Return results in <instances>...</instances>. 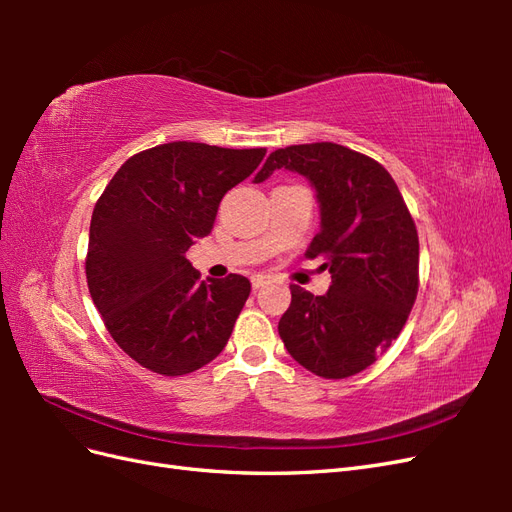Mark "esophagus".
Here are the masks:
<instances>
[{
	"mask_svg": "<svg viewBox=\"0 0 512 512\" xmlns=\"http://www.w3.org/2000/svg\"><path fill=\"white\" fill-rule=\"evenodd\" d=\"M267 282H269V277H267V275H254V277H252V288H254V290H258V288L265 286Z\"/></svg>",
	"mask_w": 512,
	"mask_h": 512,
	"instance_id": "esophagus-1",
	"label": "esophagus"
}]
</instances>
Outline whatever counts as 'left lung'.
Segmentation results:
<instances>
[{"mask_svg":"<svg viewBox=\"0 0 512 512\" xmlns=\"http://www.w3.org/2000/svg\"><path fill=\"white\" fill-rule=\"evenodd\" d=\"M297 170L318 192L322 224L305 256L331 273L322 297L290 284L277 331L290 356L329 380L367 369L399 337L418 292V232L380 162L335 143L273 151L254 177Z\"/></svg>","mask_w":512,"mask_h":512,"instance_id":"obj_1","label":"left lung"}]
</instances>
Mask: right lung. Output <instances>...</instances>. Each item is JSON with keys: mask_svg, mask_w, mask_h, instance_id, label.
<instances>
[{"mask_svg": "<svg viewBox=\"0 0 512 512\" xmlns=\"http://www.w3.org/2000/svg\"><path fill=\"white\" fill-rule=\"evenodd\" d=\"M265 153L175 141L134 153L108 181L91 215L87 286L106 331L138 365L185 376L224 350L250 280H200L185 252Z\"/></svg>", "mask_w": 512, "mask_h": 512, "instance_id": "right-lung-1", "label": "right lung"}]
</instances>
